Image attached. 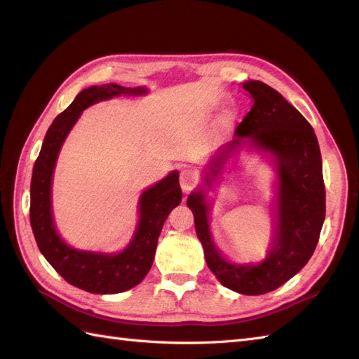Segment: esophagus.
I'll return each mask as SVG.
<instances>
[{"mask_svg":"<svg viewBox=\"0 0 359 359\" xmlns=\"http://www.w3.org/2000/svg\"><path fill=\"white\" fill-rule=\"evenodd\" d=\"M180 184H181V189L187 193L193 190L194 186L198 184V175L190 169H184L180 173Z\"/></svg>","mask_w":359,"mask_h":359,"instance_id":"34e87169","label":"esophagus"}]
</instances>
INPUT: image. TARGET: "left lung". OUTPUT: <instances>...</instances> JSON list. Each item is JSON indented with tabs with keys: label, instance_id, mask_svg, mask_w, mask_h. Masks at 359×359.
<instances>
[{
	"label": "left lung",
	"instance_id": "1",
	"mask_svg": "<svg viewBox=\"0 0 359 359\" xmlns=\"http://www.w3.org/2000/svg\"><path fill=\"white\" fill-rule=\"evenodd\" d=\"M243 88L252 97V109L238 124L232 142L211 158L205 182L211 184L241 144H250L274 158L278 173L277 226L266 259L257 265L227 262L212 243L210 205L205 202L203 190L191 193L187 205L194 215L206 265L217 280L238 293L262 295L285 285L310 260L325 220V184L318 137L307 119L264 82L248 81Z\"/></svg>",
	"mask_w": 359,
	"mask_h": 359
}]
</instances>
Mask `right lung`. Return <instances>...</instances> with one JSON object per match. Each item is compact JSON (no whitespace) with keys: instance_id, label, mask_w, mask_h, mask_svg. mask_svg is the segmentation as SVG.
<instances>
[{"instance_id":"obj_1","label":"right lung","mask_w":359,"mask_h":359,"mask_svg":"<svg viewBox=\"0 0 359 359\" xmlns=\"http://www.w3.org/2000/svg\"><path fill=\"white\" fill-rule=\"evenodd\" d=\"M142 86L126 88L116 83L90 86L81 91L66 111L50 124L34 163L31 178L29 222L41 255L72 286L91 293H119L139 285L153 265L158 235L169 212L180 205L182 191L177 170L154 184L139 199L140 219L133 240L118 255L81 252L61 240L52 219L50 187L57 157L74 123L86 107L112 97L140 95Z\"/></svg>"}]
</instances>
